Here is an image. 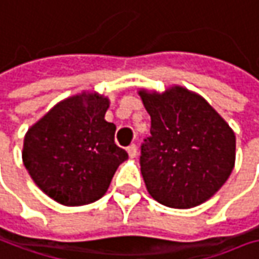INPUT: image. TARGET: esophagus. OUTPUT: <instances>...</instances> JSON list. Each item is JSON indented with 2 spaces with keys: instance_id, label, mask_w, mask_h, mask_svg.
<instances>
[{
  "instance_id": "1",
  "label": "esophagus",
  "mask_w": 259,
  "mask_h": 259,
  "mask_svg": "<svg viewBox=\"0 0 259 259\" xmlns=\"http://www.w3.org/2000/svg\"><path fill=\"white\" fill-rule=\"evenodd\" d=\"M127 153H129L130 158H136V155H138V146L136 145H130L129 148H127Z\"/></svg>"
}]
</instances>
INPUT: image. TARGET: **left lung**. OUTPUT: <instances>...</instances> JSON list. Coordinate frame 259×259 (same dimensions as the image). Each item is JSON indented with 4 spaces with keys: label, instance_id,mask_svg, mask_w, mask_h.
Returning a JSON list of instances; mask_svg holds the SVG:
<instances>
[{
    "label": "left lung",
    "instance_id": "left-lung-1",
    "mask_svg": "<svg viewBox=\"0 0 259 259\" xmlns=\"http://www.w3.org/2000/svg\"><path fill=\"white\" fill-rule=\"evenodd\" d=\"M151 116V136L141 148L148 193L172 208H191L214 196L235 166L236 139L201 96L183 87L139 91Z\"/></svg>",
    "mask_w": 259,
    "mask_h": 259
}]
</instances>
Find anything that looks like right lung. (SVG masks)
Masks as SVG:
<instances>
[{
  "label": "right lung",
  "instance_id": "right-lung-1",
  "mask_svg": "<svg viewBox=\"0 0 259 259\" xmlns=\"http://www.w3.org/2000/svg\"><path fill=\"white\" fill-rule=\"evenodd\" d=\"M110 101L97 93L65 98L24 136L23 162L40 190L63 206H84L106 194L127 152L106 121Z\"/></svg>",
  "mask_w": 259,
  "mask_h": 259
}]
</instances>
